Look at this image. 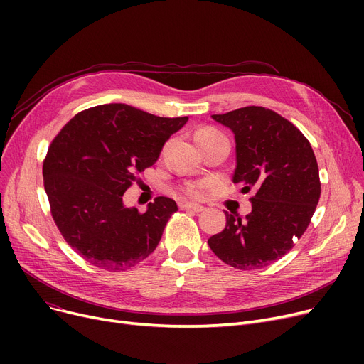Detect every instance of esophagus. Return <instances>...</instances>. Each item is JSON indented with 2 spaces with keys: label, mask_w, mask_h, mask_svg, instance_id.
<instances>
[{
  "label": "esophagus",
  "mask_w": 364,
  "mask_h": 364,
  "mask_svg": "<svg viewBox=\"0 0 364 364\" xmlns=\"http://www.w3.org/2000/svg\"><path fill=\"white\" fill-rule=\"evenodd\" d=\"M181 209H187V211H193V213H202L203 211V206L198 205V203H190V202H181L180 203Z\"/></svg>",
  "instance_id": "1"
}]
</instances>
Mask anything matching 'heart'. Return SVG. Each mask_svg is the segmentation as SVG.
<instances>
[{
  "instance_id": "1",
  "label": "heart",
  "mask_w": 364,
  "mask_h": 364,
  "mask_svg": "<svg viewBox=\"0 0 364 364\" xmlns=\"http://www.w3.org/2000/svg\"><path fill=\"white\" fill-rule=\"evenodd\" d=\"M220 131H217L215 128H211V127H203V128H199L195 134V139H196V143L198 141H202V140H206V139H213L215 136H220ZM183 193L188 198H193V199H200L205 196L206 193V183L205 181H190L187 184L183 186Z\"/></svg>"
}]
</instances>
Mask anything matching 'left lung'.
I'll list each match as a JSON object with an SVG mask.
<instances>
[{"label": "left lung", "mask_w": 364, "mask_h": 364, "mask_svg": "<svg viewBox=\"0 0 364 364\" xmlns=\"http://www.w3.org/2000/svg\"><path fill=\"white\" fill-rule=\"evenodd\" d=\"M213 118L236 139L233 183L250 193L243 220L225 213V228L208 239L213 252L237 270H258L288 254L307 230L320 199L318 165L310 141L286 118L246 106Z\"/></svg>", "instance_id": "8db88e82"}]
</instances>
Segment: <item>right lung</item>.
<instances>
[{"label":"right lung","instance_id":"add662e5","mask_svg":"<svg viewBox=\"0 0 364 364\" xmlns=\"http://www.w3.org/2000/svg\"><path fill=\"white\" fill-rule=\"evenodd\" d=\"M187 121L122 103L102 105L76 113L53 139L43 164L51 217L85 261L125 272L156 250L178 211L176 200L158 196L140 213L125 208L122 198Z\"/></svg>","mask_w":364,"mask_h":364}]
</instances>
